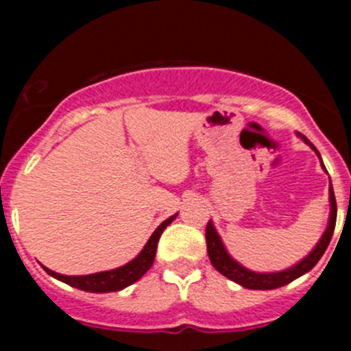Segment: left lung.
<instances>
[{"label":"left lung","instance_id":"obj_1","mask_svg":"<svg viewBox=\"0 0 351 351\" xmlns=\"http://www.w3.org/2000/svg\"><path fill=\"white\" fill-rule=\"evenodd\" d=\"M297 135H299V137L309 145V147L315 149V153L320 156V153L316 151V147L308 141V138L304 137V135H300V133H297ZM322 167H324V161H322ZM328 202H330L328 225L327 228H325L322 239L318 241V244H316V246L313 247L311 253H309L308 256H304L299 263H295V265H291V267L285 269V271H280V272H255L243 267L241 263L235 262V260L228 255V251H226L225 246H223L221 237H219L216 228H214L213 221H209L206 228V243H207V253H209V260L210 263H213V267L218 272H221L225 278L235 281V283L241 285V287L250 288V290H274V288H280V287H285V285L291 283V281L297 280V278H300V276L306 274V272H309L313 267H315L316 263H318V260L324 256L325 250H327L328 243H330V239H332L334 228H336V218H337V206H336V197H334L332 184H330V188H328Z\"/></svg>","mask_w":351,"mask_h":351}]
</instances>
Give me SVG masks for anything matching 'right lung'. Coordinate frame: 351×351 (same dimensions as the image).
Here are the masks:
<instances>
[{"mask_svg":"<svg viewBox=\"0 0 351 351\" xmlns=\"http://www.w3.org/2000/svg\"><path fill=\"white\" fill-rule=\"evenodd\" d=\"M178 214L170 216L169 219L161 223L156 230L153 232V235L149 237V241L145 243L144 250L138 253L132 262H128L123 267L112 269V271H104V272H96V274H88V276H64L58 274V272L51 271V269L43 267L45 272L56 280L63 281V283L70 285L73 288H79V290L84 291H93V293H107V291H119L123 288L130 287L135 281H138L145 272L151 269L154 262V256H156V246L158 241H160V235L163 234L167 226L176 219Z\"/></svg>","mask_w":351,"mask_h":351,"instance_id":"obj_1","label":"right lung"}]
</instances>
